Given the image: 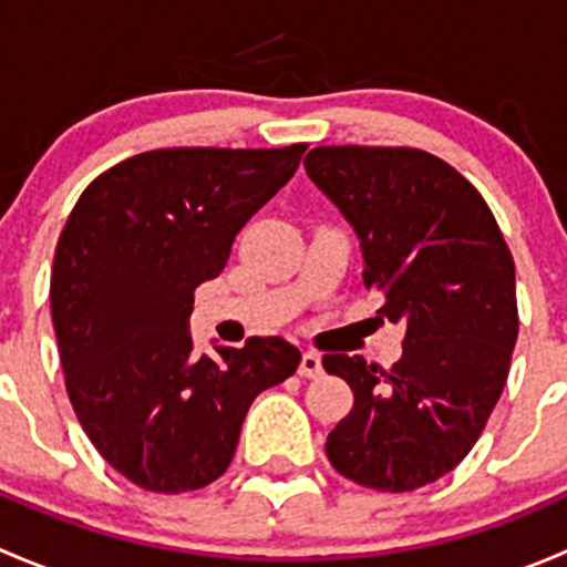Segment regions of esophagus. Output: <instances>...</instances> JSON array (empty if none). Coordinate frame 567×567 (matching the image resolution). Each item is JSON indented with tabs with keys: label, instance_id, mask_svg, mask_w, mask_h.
<instances>
[{
	"label": "esophagus",
	"instance_id": "obj_1",
	"mask_svg": "<svg viewBox=\"0 0 567 567\" xmlns=\"http://www.w3.org/2000/svg\"><path fill=\"white\" fill-rule=\"evenodd\" d=\"M299 375H305V379H320V375H323V362H320V353H316V351L301 353Z\"/></svg>",
	"mask_w": 567,
	"mask_h": 567
}]
</instances>
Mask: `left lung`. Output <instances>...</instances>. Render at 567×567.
<instances>
[{
  "label": "left lung",
  "mask_w": 567,
  "mask_h": 567,
  "mask_svg": "<svg viewBox=\"0 0 567 567\" xmlns=\"http://www.w3.org/2000/svg\"><path fill=\"white\" fill-rule=\"evenodd\" d=\"M305 169L357 230L364 288L384 296L379 312L405 326L390 370L323 357L353 392L326 455L364 488H422L466 458L505 390L516 262L483 194L431 153L329 145L307 153Z\"/></svg>",
  "instance_id": "obj_1"
}]
</instances>
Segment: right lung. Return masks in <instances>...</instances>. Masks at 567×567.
Here are the masks:
<instances>
[{"instance_id":"1","label":"right lung","mask_w":567,"mask_h":567,"mask_svg":"<svg viewBox=\"0 0 567 567\" xmlns=\"http://www.w3.org/2000/svg\"><path fill=\"white\" fill-rule=\"evenodd\" d=\"M307 145L162 147L82 192L51 268L65 390L84 433L125 480L156 494L214 483L251 400L301 362L282 337L194 351V290L219 277L241 227L299 169Z\"/></svg>"}]
</instances>
